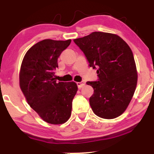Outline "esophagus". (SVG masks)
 Wrapping results in <instances>:
<instances>
[{
    "mask_svg": "<svg viewBox=\"0 0 154 154\" xmlns=\"http://www.w3.org/2000/svg\"><path fill=\"white\" fill-rule=\"evenodd\" d=\"M85 82H83V81H82V82H77V87H78L79 89H81L83 86H85Z\"/></svg>",
    "mask_w": 154,
    "mask_h": 154,
    "instance_id": "1",
    "label": "esophagus"
}]
</instances>
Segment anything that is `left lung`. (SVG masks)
Returning a JSON list of instances; mask_svg holds the SVG:
<instances>
[{
	"mask_svg": "<svg viewBox=\"0 0 154 154\" xmlns=\"http://www.w3.org/2000/svg\"><path fill=\"white\" fill-rule=\"evenodd\" d=\"M98 79L87 82L93 88L90 105L95 115L114 119L126 110L134 93L137 74L133 54L125 40L111 33L93 32L74 40Z\"/></svg>",
	"mask_w": 154,
	"mask_h": 154,
	"instance_id": "obj_1",
	"label": "left lung"
}]
</instances>
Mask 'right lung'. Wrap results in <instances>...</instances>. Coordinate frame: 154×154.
I'll return each instance as SVG.
<instances>
[{"instance_id": "obj_1", "label": "right lung", "mask_w": 154, "mask_h": 154, "mask_svg": "<svg viewBox=\"0 0 154 154\" xmlns=\"http://www.w3.org/2000/svg\"><path fill=\"white\" fill-rule=\"evenodd\" d=\"M70 43L71 40L38 42L27 51L21 65L19 85L26 101L44 121L53 125L69 119L77 91L75 82H57L55 78L58 58Z\"/></svg>"}]
</instances>
